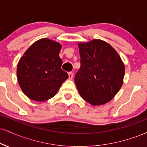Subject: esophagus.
I'll list each match as a JSON object with an SVG mask.
<instances>
[{"instance_id":"esophagus-1","label":"esophagus","mask_w":147,"mask_h":147,"mask_svg":"<svg viewBox=\"0 0 147 147\" xmlns=\"http://www.w3.org/2000/svg\"><path fill=\"white\" fill-rule=\"evenodd\" d=\"M68 74V77H69V79H72V77H73V73H72V72H69Z\"/></svg>"}]
</instances>
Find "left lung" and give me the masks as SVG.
<instances>
[{
  "mask_svg": "<svg viewBox=\"0 0 147 147\" xmlns=\"http://www.w3.org/2000/svg\"><path fill=\"white\" fill-rule=\"evenodd\" d=\"M79 48L81 67L75 83L81 96L93 105L109 102L123 82L125 66L119 55L100 40L79 43Z\"/></svg>",
  "mask_w": 147,
  "mask_h": 147,
  "instance_id": "obj_1",
  "label": "left lung"
}]
</instances>
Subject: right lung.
<instances>
[{"label": "right lung", "instance_id": "1", "mask_svg": "<svg viewBox=\"0 0 147 147\" xmlns=\"http://www.w3.org/2000/svg\"><path fill=\"white\" fill-rule=\"evenodd\" d=\"M61 46L47 38L33 43L19 61L17 77L24 94L36 101L52 98L68 78L61 68Z\"/></svg>", "mask_w": 147, "mask_h": 147}]
</instances>
